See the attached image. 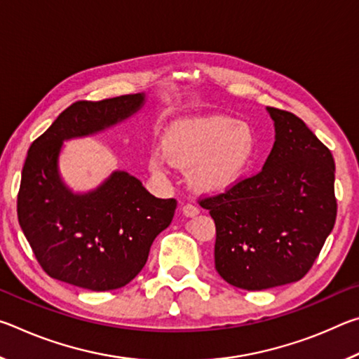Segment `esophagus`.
Masks as SVG:
<instances>
[{
    "mask_svg": "<svg viewBox=\"0 0 359 359\" xmlns=\"http://www.w3.org/2000/svg\"><path fill=\"white\" fill-rule=\"evenodd\" d=\"M182 212H184L185 217H196L199 214V208L194 204H185L184 208H182Z\"/></svg>",
    "mask_w": 359,
    "mask_h": 359,
    "instance_id": "34e87169",
    "label": "esophagus"
}]
</instances>
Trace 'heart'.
Masks as SVG:
<instances>
[{"label": "heart", "instance_id": "obj_1", "mask_svg": "<svg viewBox=\"0 0 359 359\" xmlns=\"http://www.w3.org/2000/svg\"><path fill=\"white\" fill-rule=\"evenodd\" d=\"M257 133L228 115L184 120L168 130L165 150H155L150 169L169 174L172 165L191 169V184L204 193H222L238 184L257 155Z\"/></svg>", "mask_w": 359, "mask_h": 359}]
</instances>
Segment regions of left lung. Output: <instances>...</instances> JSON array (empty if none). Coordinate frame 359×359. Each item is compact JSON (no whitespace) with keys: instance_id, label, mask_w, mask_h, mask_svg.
I'll list each match as a JSON object with an SVG mask.
<instances>
[{"instance_id":"obj_1","label":"left lung","mask_w":359,"mask_h":359,"mask_svg":"<svg viewBox=\"0 0 359 359\" xmlns=\"http://www.w3.org/2000/svg\"><path fill=\"white\" fill-rule=\"evenodd\" d=\"M267 112L276 142L263 169L201 201L215 222L217 272L248 291L301 280L337 214L330 149L294 114Z\"/></svg>"}]
</instances>
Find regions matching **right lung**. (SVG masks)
Listing matches in <instances>:
<instances>
[{
    "instance_id": "add662e5",
    "label": "right lung",
    "mask_w": 359,
    "mask_h": 359,
    "mask_svg": "<svg viewBox=\"0 0 359 359\" xmlns=\"http://www.w3.org/2000/svg\"><path fill=\"white\" fill-rule=\"evenodd\" d=\"M145 93L77 101L32 144L22 171L17 215L36 259L57 280L92 291L130 283L150 247L172 222L177 201L160 199L126 171L76 193L60 172L65 141L98 135L144 106Z\"/></svg>"
}]
</instances>
